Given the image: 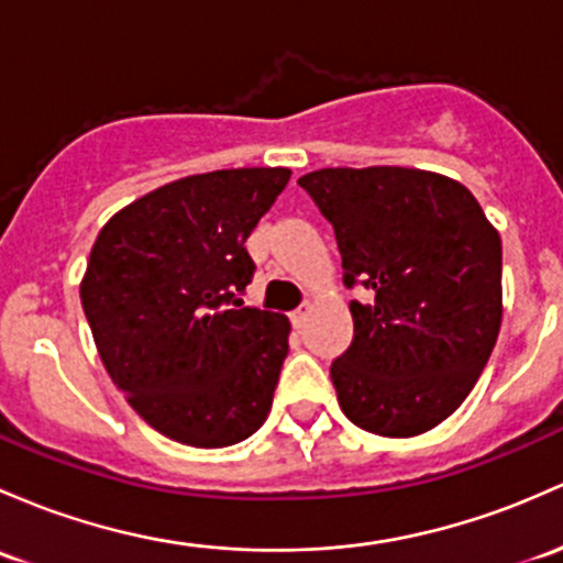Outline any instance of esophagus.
<instances>
[{
    "label": "esophagus",
    "mask_w": 563,
    "mask_h": 563,
    "mask_svg": "<svg viewBox=\"0 0 563 563\" xmlns=\"http://www.w3.org/2000/svg\"><path fill=\"white\" fill-rule=\"evenodd\" d=\"M307 312H310V301H305V305L297 307V310L291 312V323H294V327H301V323L307 321Z\"/></svg>",
    "instance_id": "obj_1"
}]
</instances>
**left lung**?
<instances>
[{
    "instance_id": "1",
    "label": "left lung",
    "mask_w": 563,
    "mask_h": 563,
    "mask_svg": "<svg viewBox=\"0 0 563 563\" xmlns=\"http://www.w3.org/2000/svg\"><path fill=\"white\" fill-rule=\"evenodd\" d=\"M334 227L353 342L331 364L342 412L380 437L453 416L501 327V240L470 188L407 167H329L299 177Z\"/></svg>"
}]
</instances>
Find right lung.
Wrapping results in <instances>:
<instances>
[{
  "label": "right lung",
  "instance_id": "1",
  "mask_svg": "<svg viewBox=\"0 0 563 563\" xmlns=\"http://www.w3.org/2000/svg\"><path fill=\"white\" fill-rule=\"evenodd\" d=\"M291 169L180 177L118 210L80 283L99 358L153 429L191 448L247 440L272 410L286 316L242 307L245 240Z\"/></svg>",
  "mask_w": 563,
  "mask_h": 563
}]
</instances>
